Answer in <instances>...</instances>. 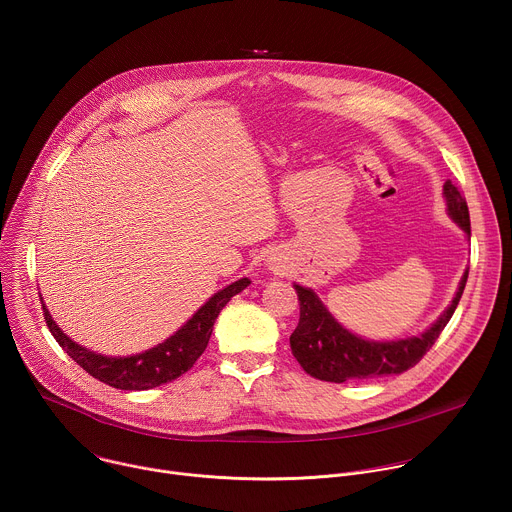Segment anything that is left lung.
I'll list each match as a JSON object with an SVG mask.
<instances>
[{"instance_id": "obj_1", "label": "left lung", "mask_w": 512, "mask_h": 512, "mask_svg": "<svg viewBox=\"0 0 512 512\" xmlns=\"http://www.w3.org/2000/svg\"><path fill=\"white\" fill-rule=\"evenodd\" d=\"M448 212L454 221L470 235V212L460 188L450 180L444 184ZM468 271L464 273L452 306L442 314L427 332L407 340L371 342L350 334L342 328L312 289L294 285L300 302V322L289 336V346L302 369L320 381L344 383L350 379H375L385 375H401L425 356V352L440 338L442 330L454 316L464 294Z\"/></svg>"}]
</instances>
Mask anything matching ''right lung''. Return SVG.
Masks as SVG:
<instances>
[{
    "mask_svg": "<svg viewBox=\"0 0 512 512\" xmlns=\"http://www.w3.org/2000/svg\"><path fill=\"white\" fill-rule=\"evenodd\" d=\"M251 281L247 277L227 285L225 289L214 294L174 336L162 344L145 350L135 356H103L77 342H72L50 318L46 306L44 320L56 342L66 350V354L75 360L81 369L101 383L121 389V391H145L154 389L164 383H170L192 369V364L206 350V344L212 334L214 320L221 310L229 304L233 296L243 291Z\"/></svg>",
    "mask_w": 512,
    "mask_h": 512,
    "instance_id": "obj_1",
    "label": "right lung"
}]
</instances>
